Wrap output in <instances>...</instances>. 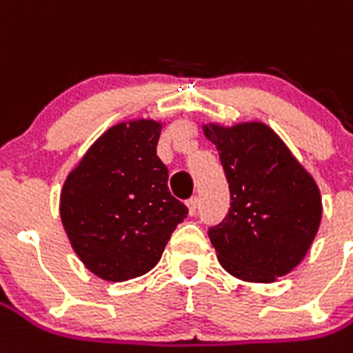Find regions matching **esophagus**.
Returning <instances> with one entry per match:
<instances>
[{"label": "esophagus", "mask_w": 353, "mask_h": 353, "mask_svg": "<svg viewBox=\"0 0 353 353\" xmlns=\"http://www.w3.org/2000/svg\"><path fill=\"white\" fill-rule=\"evenodd\" d=\"M187 208H189V214L194 216V214H196V208H199V199H196V196H191V199L187 201Z\"/></svg>", "instance_id": "34e87169"}]
</instances>
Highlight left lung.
<instances>
[{
  "label": "left lung",
  "instance_id": "8db88e82",
  "mask_svg": "<svg viewBox=\"0 0 353 353\" xmlns=\"http://www.w3.org/2000/svg\"><path fill=\"white\" fill-rule=\"evenodd\" d=\"M216 145L231 193L225 219L208 236L221 268L248 283L292 271L314 243L323 204L312 174L263 122L202 124Z\"/></svg>",
  "mask_w": 353,
  "mask_h": 353
}]
</instances>
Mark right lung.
<instances>
[{"mask_svg": "<svg viewBox=\"0 0 353 353\" xmlns=\"http://www.w3.org/2000/svg\"><path fill=\"white\" fill-rule=\"evenodd\" d=\"M162 125L137 118L108 128L61 189L66 236L101 279L122 283L151 271L187 218V206L168 191V168L157 157Z\"/></svg>", "mask_w": 353, "mask_h": 353, "instance_id": "right-lung-1", "label": "right lung"}]
</instances>
